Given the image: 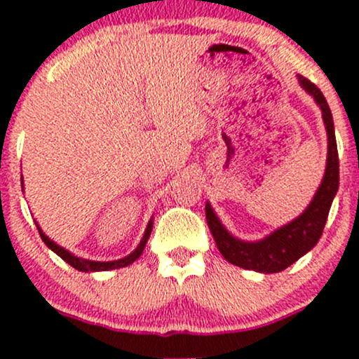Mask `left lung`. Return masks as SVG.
Segmentation results:
<instances>
[{
	"instance_id": "left-lung-1",
	"label": "left lung",
	"mask_w": 359,
	"mask_h": 359,
	"mask_svg": "<svg viewBox=\"0 0 359 359\" xmlns=\"http://www.w3.org/2000/svg\"><path fill=\"white\" fill-rule=\"evenodd\" d=\"M299 82L304 89L314 97L319 108L323 109V119L327 130V167L323 184L317 189L314 199L309 208L300 214L295 221L288 222L283 228L277 229L266 236L265 240L257 243H246L233 238L217 219L211 205L205 204V219L211 229L217 250L221 251L226 262L241 266L245 270L263 271V273H277L285 270L300 257L311 251L320 240L327 221L329 209L339 187V156L334 135V123L324 94L314 82L299 76Z\"/></svg>"
}]
</instances>
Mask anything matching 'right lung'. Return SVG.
<instances>
[{"instance_id": "add662e5", "label": "right lung", "mask_w": 359, "mask_h": 359, "mask_svg": "<svg viewBox=\"0 0 359 359\" xmlns=\"http://www.w3.org/2000/svg\"><path fill=\"white\" fill-rule=\"evenodd\" d=\"M22 182H23V180H22ZM151 224H154V222H151V219H150V222H148V226H147V231H145V234H143V240L140 241L138 248L135 250L133 253L128 255L126 258L116 259V262H90V259H84V258L74 257V255L69 253L67 250H64V248H62V246L55 245V243L48 240V236H45L43 231H42V229H40L39 224H36V228H39V233H40V236H42V240H43L45 245H47L48 248H50V250L53 251V253L59 255V257H60L62 259H64V262H67L69 265L74 266V269H76V270H79V271H106V270L121 269V266L130 265V263H133L135 259L140 258V255H142L143 250H145V245H147L148 238H150Z\"/></svg>"}]
</instances>
